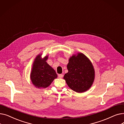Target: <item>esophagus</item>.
<instances>
[{"instance_id": "1", "label": "esophagus", "mask_w": 124, "mask_h": 124, "mask_svg": "<svg viewBox=\"0 0 124 124\" xmlns=\"http://www.w3.org/2000/svg\"><path fill=\"white\" fill-rule=\"evenodd\" d=\"M63 74H58V78H62L63 77Z\"/></svg>"}]
</instances>
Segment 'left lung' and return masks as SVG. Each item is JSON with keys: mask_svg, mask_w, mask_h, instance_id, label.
I'll return each instance as SVG.
<instances>
[{"mask_svg": "<svg viewBox=\"0 0 124 124\" xmlns=\"http://www.w3.org/2000/svg\"><path fill=\"white\" fill-rule=\"evenodd\" d=\"M68 72L64 79L68 86L75 92L80 93L88 90L93 84L94 71L88 59L82 53L73 55L67 65Z\"/></svg>", "mask_w": 124, "mask_h": 124, "instance_id": "left-lung-1", "label": "left lung"}]
</instances>
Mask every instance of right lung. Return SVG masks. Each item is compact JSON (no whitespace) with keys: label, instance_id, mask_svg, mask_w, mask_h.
Returning a JSON list of instances; mask_svg holds the SVG:
<instances>
[{"label":"right lung","instance_id":"right-lung-1","mask_svg":"<svg viewBox=\"0 0 124 124\" xmlns=\"http://www.w3.org/2000/svg\"><path fill=\"white\" fill-rule=\"evenodd\" d=\"M40 55L36 58L33 68L31 74L32 83L38 88H46L57 77L55 71L48 65L46 61L48 56L43 59H40Z\"/></svg>","mask_w":124,"mask_h":124}]
</instances>
